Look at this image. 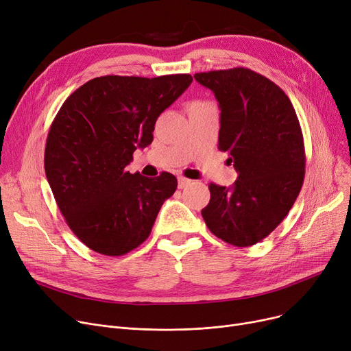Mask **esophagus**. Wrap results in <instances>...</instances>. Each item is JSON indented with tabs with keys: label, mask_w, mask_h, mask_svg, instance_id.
Listing matches in <instances>:
<instances>
[{
	"label": "esophagus",
	"mask_w": 351,
	"mask_h": 351,
	"mask_svg": "<svg viewBox=\"0 0 351 351\" xmlns=\"http://www.w3.org/2000/svg\"><path fill=\"white\" fill-rule=\"evenodd\" d=\"M191 179H188V178H183V176H179L178 178V188L179 189H183V188H186L188 185H191Z\"/></svg>",
	"instance_id": "obj_1"
}]
</instances>
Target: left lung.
Listing matches in <instances>:
<instances>
[{"instance_id": "1", "label": "left lung", "mask_w": 351, "mask_h": 351, "mask_svg": "<svg viewBox=\"0 0 351 351\" xmlns=\"http://www.w3.org/2000/svg\"><path fill=\"white\" fill-rule=\"evenodd\" d=\"M220 108L219 151L237 172L232 188L210 183L202 216L223 242L247 247L287 216L304 180L302 128L285 90L249 68L195 73Z\"/></svg>"}]
</instances>
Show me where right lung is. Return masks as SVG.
<instances>
[{
	"label": "right lung",
	"mask_w": 351,
	"mask_h": 351,
	"mask_svg": "<svg viewBox=\"0 0 351 351\" xmlns=\"http://www.w3.org/2000/svg\"><path fill=\"white\" fill-rule=\"evenodd\" d=\"M189 73L105 75L66 98L47 136L45 175L65 222L90 250L122 256L151 234L172 173H129L136 147L154 141L158 117L191 85Z\"/></svg>",
	"instance_id": "right-lung-1"
}]
</instances>
